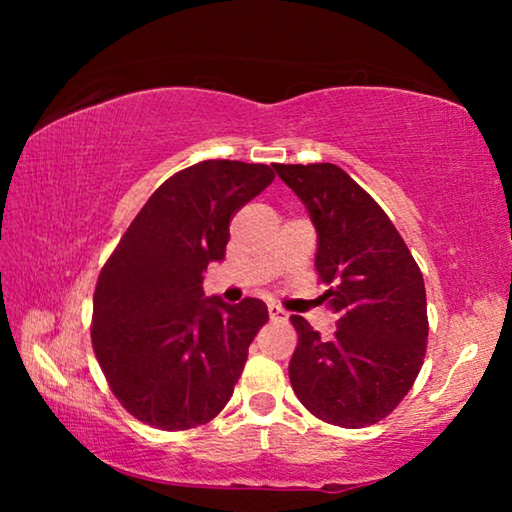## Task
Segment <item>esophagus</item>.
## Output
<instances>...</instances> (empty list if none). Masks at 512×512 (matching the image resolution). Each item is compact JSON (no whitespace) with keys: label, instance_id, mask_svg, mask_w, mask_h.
<instances>
[{"label":"esophagus","instance_id":"34e87169","mask_svg":"<svg viewBox=\"0 0 512 512\" xmlns=\"http://www.w3.org/2000/svg\"><path fill=\"white\" fill-rule=\"evenodd\" d=\"M268 316H271V320H287V311L277 305H268Z\"/></svg>","mask_w":512,"mask_h":512}]
</instances>
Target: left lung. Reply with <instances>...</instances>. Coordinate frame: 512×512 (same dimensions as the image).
I'll return each instance as SVG.
<instances>
[{
	"label": "left lung",
	"mask_w": 512,
	"mask_h": 512,
	"mask_svg": "<svg viewBox=\"0 0 512 512\" xmlns=\"http://www.w3.org/2000/svg\"><path fill=\"white\" fill-rule=\"evenodd\" d=\"M318 232L316 271L339 320L329 341L291 316L298 345L293 393L318 420L361 429L411 391L427 352V293L418 264L386 212L341 167L273 164Z\"/></svg>",
	"instance_id": "obj_1"
}]
</instances>
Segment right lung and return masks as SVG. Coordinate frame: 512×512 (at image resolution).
<instances>
[{"label":"right lung","instance_id":"right-lung-1","mask_svg":"<svg viewBox=\"0 0 512 512\" xmlns=\"http://www.w3.org/2000/svg\"><path fill=\"white\" fill-rule=\"evenodd\" d=\"M266 164L203 160L155 189L103 264L92 348L110 391L144 424L201 427L221 413L268 320L262 300L205 298L237 210L273 183Z\"/></svg>","mask_w":512,"mask_h":512}]
</instances>
